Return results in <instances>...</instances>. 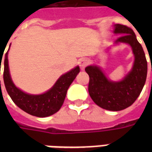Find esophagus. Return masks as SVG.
I'll return each mask as SVG.
<instances>
[{"label": "esophagus", "mask_w": 152, "mask_h": 152, "mask_svg": "<svg viewBox=\"0 0 152 152\" xmlns=\"http://www.w3.org/2000/svg\"><path fill=\"white\" fill-rule=\"evenodd\" d=\"M88 60L85 59V58L81 59L80 61H79V65H80V69H82V70H83V69H85L86 66L88 65Z\"/></svg>", "instance_id": "esophagus-1"}]
</instances>
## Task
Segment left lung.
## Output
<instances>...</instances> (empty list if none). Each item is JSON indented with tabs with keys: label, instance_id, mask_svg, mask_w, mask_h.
<instances>
[{
	"label": "left lung",
	"instance_id": "obj_1",
	"mask_svg": "<svg viewBox=\"0 0 152 152\" xmlns=\"http://www.w3.org/2000/svg\"><path fill=\"white\" fill-rule=\"evenodd\" d=\"M113 33L121 34L114 44H129L134 55L132 69L120 81H112L96 64L86 67L89 75L88 92L96 105L111 111L122 110L130 106L139 97L148 73V63L142 46L134 31L127 26L113 25Z\"/></svg>",
	"mask_w": 152,
	"mask_h": 152
}]
</instances>
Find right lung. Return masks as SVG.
<instances>
[{"label": "right lung", "instance_id": "obj_1", "mask_svg": "<svg viewBox=\"0 0 152 152\" xmlns=\"http://www.w3.org/2000/svg\"><path fill=\"white\" fill-rule=\"evenodd\" d=\"M8 50L5 53L3 64L4 83L7 92L14 103L26 113L39 118H46L57 113L64 103L69 86L80 72V67H75L60 76L54 85L43 94L31 95L20 90L13 83L8 67Z\"/></svg>", "mask_w": 152, "mask_h": 152}]
</instances>
